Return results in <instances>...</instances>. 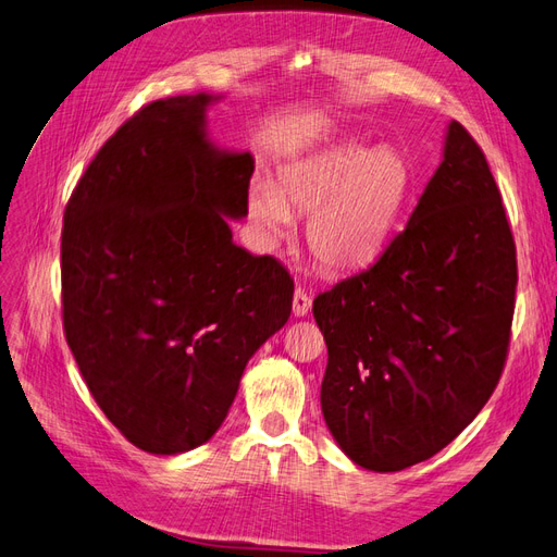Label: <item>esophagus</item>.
Returning a JSON list of instances; mask_svg holds the SVG:
<instances>
[{
	"label": "esophagus",
	"instance_id": "34e87169",
	"mask_svg": "<svg viewBox=\"0 0 557 557\" xmlns=\"http://www.w3.org/2000/svg\"><path fill=\"white\" fill-rule=\"evenodd\" d=\"M292 310H294V315L296 318H304V315H308V310H310V296L298 287L296 292H294V304H292Z\"/></svg>",
	"mask_w": 557,
	"mask_h": 557
}]
</instances>
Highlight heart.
Masks as SVG:
<instances>
[{
  "instance_id": "obj_1",
  "label": "heart",
  "mask_w": 557,
  "mask_h": 557,
  "mask_svg": "<svg viewBox=\"0 0 557 557\" xmlns=\"http://www.w3.org/2000/svg\"><path fill=\"white\" fill-rule=\"evenodd\" d=\"M409 195L411 169L395 148L338 143L284 166L275 188L253 181L249 213L270 245L292 235V216H310V256L326 273L348 275L388 247Z\"/></svg>"
}]
</instances>
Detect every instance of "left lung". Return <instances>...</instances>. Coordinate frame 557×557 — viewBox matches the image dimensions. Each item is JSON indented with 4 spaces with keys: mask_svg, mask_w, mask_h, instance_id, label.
<instances>
[{
    "mask_svg": "<svg viewBox=\"0 0 557 557\" xmlns=\"http://www.w3.org/2000/svg\"><path fill=\"white\" fill-rule=\"evenodd\" d=\"M516 242L487 160L449 122L442 162L381 259L312 301L320 403L350 461L395 473L445 449L504 372Z\"/></svg>",
    "mask_w": 557,
    "mask_h": 557,
    "instance_id": "obj_1",
    "label": "left lung"
}]
</instances>
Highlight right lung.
Instances as JSON below:
<instances>
[{"mask_svg":"<svg viewBox=\"0 0 557 557\" xmlns=\"http://www.w3.org/2000/svg\"><path fill=\"white\" fill-rule=\"evenodd\" d=\"M171 96L106 140L70 197L63 330L98 407L143 451L213 437L251 355L292 315L294 280L233 242L253 157L213 146L207 108Z\"/></svg>","mask_w":557,"mask_h":557,"instance_id":"right-lung-1","label":"right lung"}]
</instances>
